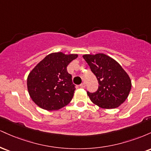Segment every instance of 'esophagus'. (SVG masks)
I'll use <instances>...</instances> for the list:
<instances>
[{
	"label": "esophagus",
	"instance_id": "1",
	"mask_svg": "<svg viewBox=\"0 0 151 151\" xmlns=\"http://www.w3.org/2000/svg\"><path fill=\"white\" fill-rule=\"evenodd\" d=\"M86 86V84L85 83H81V84H80V87L81 88H84Z\"/></svg>",
	"mask_w": 151,
	"mask_h": 151
}]
</instances>
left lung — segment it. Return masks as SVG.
I'll return each mask as SVG.
<instances>
[{
	"label": "left lung",
	"mask_w": 151,
	"mask_h": 151,
	"mask_svg": "<svg viewBox=\"0 0 151 151\" xmlns=\"http://www.w3.org/2000/svg\"><path fill=\"white\" fill-rule=\"evenodd\" d=\"M83 58L98 80L95 92L87 91L93 104L104 109H115L124 103L131 89L127 73L118 62L104 54L84 55Z\"/></svg>",
	"instance_id": "1"
}]
</instances>
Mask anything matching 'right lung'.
Instances as JSON below:
<instances>
[{
    "instance_id": "add662e5",
    "label": "right lung",
    "mask_w": 151,
    "mask_h": 151,
    "mask_svg": "<svg viewBox=\"0 0 151 151\" xmlns=\"http://www.w3.org/2000/svg\"><path fill=\"white\" fill-rule=\"evenodd\" d=\"M77 55L52 53L46 56L29 74L27 89L38 106L47 111L58 110L72 99L75 85L67 67Z\"/></svg>"
}]
</instances>
